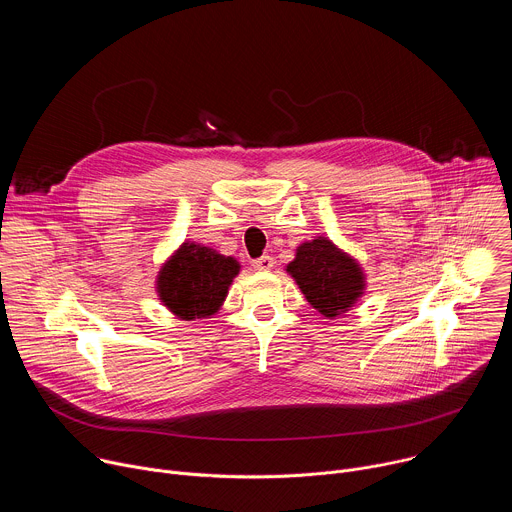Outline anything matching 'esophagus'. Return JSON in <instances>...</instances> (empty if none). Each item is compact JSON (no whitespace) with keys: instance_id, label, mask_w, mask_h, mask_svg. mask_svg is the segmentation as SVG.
Instances as JSON below:
<instances>
[{"instance_id":"esophagus-1","label":"esophagus","mask_w":512,"mask_h":512,"mask_svg":"<svg viewBox=\"0 0 512 512\" xmlns=\"http://www.w3.org/2000/svg\"><path fill=\"white\" fill-rule=\"evenodd\" d=\"M273 265H275V261H273V257H269V255H263V257H259V259L253 261V267H255L257 271H271Z\"/></svg>"}]
</instances>
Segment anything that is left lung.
<instances>
[{"label":"left lung","instance_id":"left-lung-1","mask_svg":"<svg viewBox=\"0 0 512 512\" xmlns=\"http://www.w3.org/2000/svg\"><path fill=\"white\" fill-rule=\"evenodd\" d=\"M285 271L296 279L310 306L328 320L346 314L367 287L358 261L328 237L302 243Z\"/></svg>","mask_w":512,"mask_h":512}]
</instances>
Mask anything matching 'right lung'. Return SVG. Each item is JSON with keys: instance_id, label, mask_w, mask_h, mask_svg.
<instances>
[{"instance_id": "add662e5", "label": "right lung", "mask_w": 512, "mask_h": 512, "mask_svg": "<svg viewBox=\"0 0 512 512\" xmlns=\"http://www.w3.org/2000/svg\"><path fill=\"white\" fill-rule=\"evenodd\" d=\"M239 271L235 257L186 241L158 271V298L180 320L210 318L221 310Z\"/></svg>"}]
</instances>
